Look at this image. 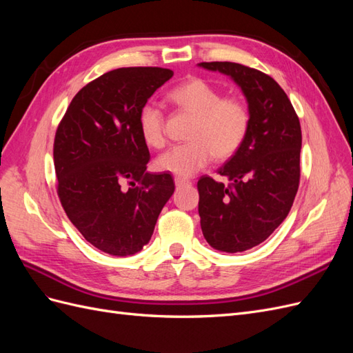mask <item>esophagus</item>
<instances>
[{
  "label": "esophagus",
  "instance_id": "esophagus-1",
  "mask_svg": "<svg viewBox=\"0 0 353 353\" xmlns=\"http://www.w3.org/2000/svg\"><path fill=\"white\" fill-rule=\"evenodd\" d=\"M188 184H191V183H190V179H187V178H181V176L175 178V185L176 187H183V185H188Z\"/></svg>",
  "mask_w": 353,
  "mask_h": 353
}]
</instances>
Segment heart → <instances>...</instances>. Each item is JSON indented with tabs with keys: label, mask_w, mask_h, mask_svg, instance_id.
Segmentation results:
<instances>
[{
	"label": "heart",
	"mask_w": 353,
	"mask_h": 353,
	"mask_svg": "<svg viewBox=\"0 0 353 353\" xmlns=\"http://www.w3.org/2000/svg\"><path fill=\"white\" fill-rule=\"evenodd\" d=\"M168 99L179 109L194 114L190 141L170 147L154 160L159 172L181 178L191 176L212 162L213 156L228 159L237 153L250 130V112L240 99L222 97V92L200 78L176 85ZM138 131L148 147L165 143L163 113L152 101L144 103L137 117Z\"/></svg>",
	"instance_id": "obj_1"
}]
</instances>
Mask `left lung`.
Returning a JSON list of instances; mask_svg holds the SVG:
<instances>
[{
    "label": "left lung",
    "instance_id": "8db88e82",
    "mask_svg": "<svg viewBox=\"0 0 353 353\" xmlns=\"http://www.w3.org/2000/svg\"><path fill=\"white\" fill-rule=\"evenodd\" d=\"M199 68L230 77L250 112L248 137L218 170L230 185L208 175L197 183L203 236L213 249L239 253L268 239L293 206L301 178V122L268 74L231 61H205Z\"/></svg>",
    "mask_w": 353,
    "mask_h": 353
}]
</instances>
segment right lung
<instances>
[{
    "label": "right lung",
    "instance_id": "right-lung-1",
    "mask_svg": "<svg viewBox=\"0 0 353 353\" xmlns=\"http://www.w3.org/2000/svg\"><path fill=\"white\" fill-rule=\"evenodd\" d=\"M172 77L163 68L110 70L74 95L57 128L61 206L85 240L112 256L140 252L174 194L172 175L145 170L150 153L137 125L141 105Z\"/></svg>",
    "mask_w": 353,
    "mask_h": 353
}]
</instances>
